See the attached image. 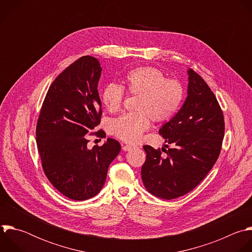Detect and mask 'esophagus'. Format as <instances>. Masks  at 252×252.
<instances>
[{
	"instance_id": "obj_1",
	"label": "esophagus",
	"mask_w": 252,
	"mask_h": 252,
	"mask_svg": "<svg viewBox=\"0 0 252 252\" xmlns=\"http://www.w3.org/2000/svg\"><path fill=\"white\" fill-rule=\"evenodd\" d=\"M135 148L134 146H130V145H126V144H122V149L123 151H130L131 149Z\"/></svg>"
}]
</instances>
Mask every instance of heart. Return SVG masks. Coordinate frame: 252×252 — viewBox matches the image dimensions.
<instances>
[{"instance_id": "obj_1", "label": "heart", "mask_w": 252, "mask_h": 252, "mask_svg": "<svg viewBox=\"0 0 252 252\" xmlns=\"http://www.w3.org/2000/svg\"><path fill=\"white\" fill-rule=\"evenodd\" d=\"M125 88L132 96H138L134 109L113 119L110 133L116 138L134 144L146 132L151 120L163 123L169 121L179 110L184 97L181 81L166 78V74L153 66H140L130 70L125 77L124 87L117 83L106 85L101 93L104 106L110 112L121 109L125 99Z\"/></svg>"}]
</instances>
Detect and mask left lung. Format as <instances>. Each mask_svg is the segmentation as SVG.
<instances>
[{
  "label": "left lung",
  "mask_w": 252,
  "mask_h": 252,
  "mask_svg": "<svg viewBox=\"0 0 252 252\" xmlns=\"http://www.w3.org/2000/svg\"><path fill=\"white\" fill-rule=\"evenodd\" d=\"M188 73L186 101L159 131L173 148L143 146L147 154L141 169L143 184L164 199L188 193L205 179L220 154L224 136V118L216 95L194 70Z\"/></svg>",
  "instance_id": "obj_1"
}]
</instances>
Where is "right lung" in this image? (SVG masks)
I'll use <instances>...</instances> for the list:
<instances>
[{
    "label": "right lung",
    "mask_w": 252,
    "mask_h": 252,
    "mask_svg": "<svg viewBox=\"0 0 252 252\" xmlns=\"http://www.w3.org/2000/svg\"><path fill=\"white\" fill-rule=\"evenodd\" d=\"M97 59L84 56L67 66L49 86L36 123V145L43 172L68 198L84 200L102 189L108 167L119 154L118 141L108 138L88 149V137L101 121Z\"/></svg>",
    "instance_id": "1"
}]
</instances>
